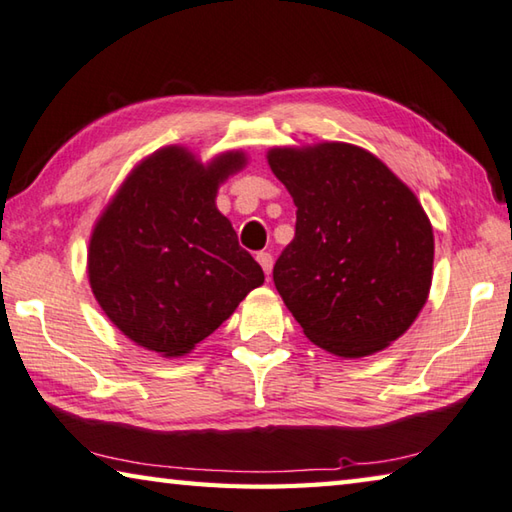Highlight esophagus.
I'll return each instance as SVG.
<instances>
[{
	"label": "esophagus",
	"instance_id": "esophagus-1",
	"mask_svg": "<svg viewBox=\"0 0 512 512\" xmlns=\"http://www.w3.org/2000/svg\"><path fill=\"white\" fill-rule=\"evenodd\" d=\"M257 262H259V266L264 268L266 275L273 271V255L266 253V250H262V253H257Z\"/></svg>",
	"mask_w": 512,
	"mask_h": 512
}]
</instances>
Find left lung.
Listing matches in <instances>:
<instances>
[{
    "label": "left lung",
    "instance_id": "left-lung-1",
    "mask_svg": "<svg viewBox=\"0 0 512 512\" xmlns=\"http://www.w3.org/2000/svg\"><path fill=\"white\" fill-rule=\"evenodd\" d=\"M297 208L273 282L313 345L338 358L383 351L412 327L432 286L434 232L421 201L351 143L271 147Z\"/></svg>",
    "mask_w": 512,
    "mask_h": 512
}]
</instances>
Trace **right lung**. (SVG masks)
<instances>
[{
	"mask_svg": "<svg viewBox=\"0 0 512 512\" xmlns=\"http://www.w3.org/2000/svg\"><path fill=\"white\" fill-rule=\"evenodd\" d=\"M248 163L241 150L201 163L167 145L138 163L98 217L87 250L91 291L116 329L163 358L190 353L264 284L217 210V190Z\"/></svg>",
	"mask_w": 512,
	"mask_h": 512,
	"instance_id": "right-lung-1",
	"label": "right lung"
}]
</instances>
